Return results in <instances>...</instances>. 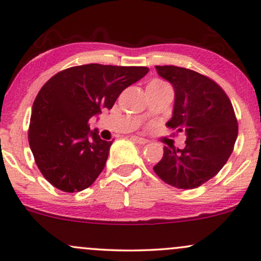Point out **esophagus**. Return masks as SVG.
<instances>
[{"mask_svg":"<svg viewBox=\"0 0 261 261\" xmlns=\"http://www.w3.org/2000/svg\"><path fill=\"white\" fill-rule=\"evenodd\" d=\"M132 139H133L134 141L137 142V143H139V145H146V143L148 142V141H147L146 139L140 138V137H137V135H134V137H132Z\"/></svg>","mask_w":261,"mask_h":261,"instance_id":"1","label":"esophagus"}]
</instances>
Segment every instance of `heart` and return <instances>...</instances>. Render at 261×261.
I'll list each match as a JSON object with an SVG mask.
<instances>
[{"mask_svg": "<svg viewBox=\"0 0 261 261\" xmlns=\"http://www.w3.org/2000/svg\"><path fill=\"white\" fill-rule=\"evenodd\" d=\"M148 86H155V87H164V86H167L165 84V82H162L160 80H153L152 82Z\"/></svg>", "mask_w": 261, "mask_h": 261, "instance_id": "heart-1", "label": "heart"}]
</instances>
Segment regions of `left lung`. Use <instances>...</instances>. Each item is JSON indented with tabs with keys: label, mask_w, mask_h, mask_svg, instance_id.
Instances as JSON below:
<instances>
[{
	"label": "left lung",
	"mask_w": 261,
	"mask_h": 261,
	"mask_svg": "<svg viewBox=\"0 0 261 261\" xmlns=\"http://www.w3.org/2000/svg\"><path fill=\"white\" fill-rule=\"evenodd\" d=\"M175 93L173 115L166 123L186 135L182 149L164 147L153 169L166 184L180 190L201 186L220 172L233 152L238 122L228 96L218 84L194 70L156 66Z\"/></svg>",
	"instance_id": "left-lung-1"
}]
</instances>
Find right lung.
Segmentation results:
<instances>
[{"mask_svg": "<svg viewBox=\"0 0 261 261\" xmlns=\"http://www.w3.org/2000/svg\"><path fill=\"white\" fill-rule=\"evenodd\" d=\"M147 67H70L44 84L33 105L29 146L42 175L67 193L88 188L105 168L113 141H105L88 121L111 109Z\"/></svg>", "mask_w": 261, "mask_h": 261, "instance_id": "right-lung-1", "label": "right lung"}]
</instances>
